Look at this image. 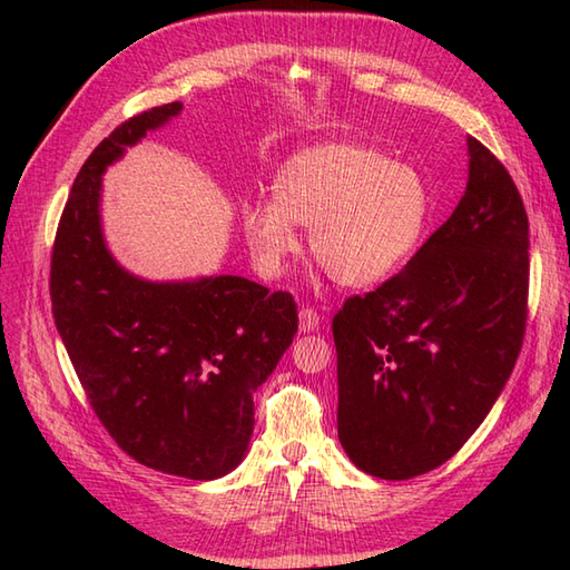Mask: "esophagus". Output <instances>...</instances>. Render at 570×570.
Returning <instances> with one entry per match:
<instances>
[{"instance_id":"esophagus-1","label":"esophagus","mask_w":570,"mask_h":570,"mask_svg":"<svg viewBox=\"0 0 570 570\" xmlns=\"http://www.w3.org/2000/svg\"><path fill=\"white\" fill-rule=\"evenodd\" d=\"M298 323H301V331H304V333L316 331L318 325H321V313L308 308V306L301 308V311H298Z\"/></svg>"}]
</instances>
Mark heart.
<instances>
[{"label":"heart","mask_w":570,"mask_h":570,"mask_svg":"<svg viewBox=\"0 0 570 570\" xmlns=\"http://www.w3.org/2000/svg\"><path fill=\"white\" fill-rule=\"evenodd\" d=\"M431 193L416 168L377 149L328 141L294 154L274 178V203L242 205L249 249L282 274L311 225V254L337 284L365 288L396 274L421 245Z\"/></svg>","instance_id":"b5f03b06"}]
</instances>
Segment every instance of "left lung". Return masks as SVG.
<instances>
[{
	"label": "left lung",
	"instance_id": "left-lung-1",
	"mask_svg": "<svg viewBox=\"0 0 570 570\" xmlns=\"http://www.w3.org/2000/svg\"><path fill=\"white\" fill-rule=\"evenodd\" d=\"M453 215L402 272L333 318L337 435L382 480L443 465L498 402L527 331L529 220L512 176L468 139Z\"/></svg>",
	"mask_w": 570,
	"mask_h": 570
}]
</instances>
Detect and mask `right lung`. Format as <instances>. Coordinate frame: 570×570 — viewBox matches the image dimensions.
Masks as SVG:
<instances>
[{
    "mask_svg": "<svg viewBox=\"0 0 570 570\" xmlns=\"http://www.w3.org/2000/svg\"><path fill=\"white\" fill-rule=\"evenodd\" d=\"M154 107L119 125L82 164L51 254L56 328L100 423L137 463L215 480L245 458L257 386L298 331L296 301L242 276L154 284L107 252L105 168L180 112Z\"/></svg>",
    "mask_w": 570,
    "mask_h": 570,
    "instance_id": "1",
    "label": "right lung"
}]
</instances>
